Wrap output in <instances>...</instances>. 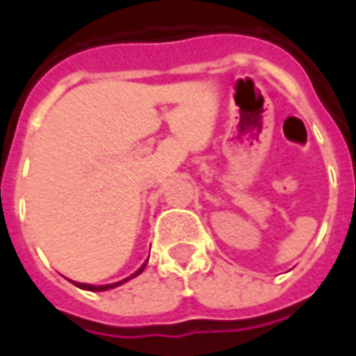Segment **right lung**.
Segmentation results:
<instances>
[{
  "mask_svg": "<svg viewBox=\"0 0 356 356\" xmlns=\"http://www.w3.org/2000/svg\"><path fill=\"white\" fill-rule=\"evenodd\" d=\"M144 266H146V264H144ZM144 266L140 267V269H138V271H136L134 275H130V277H127V280H124V281L132 280V277H136L138 273H143ZM124 281H118V283H113V285H99V287H97V285H87V283H79V287H81V289H89V291H104V289H111V287H117V285H120V283H124Z\"/></svg>",
  "mask_w": 356,
  "mask_h": 356,
  "instance_id": "add662e5",
  "label": "right lung"
}]
</instances>
